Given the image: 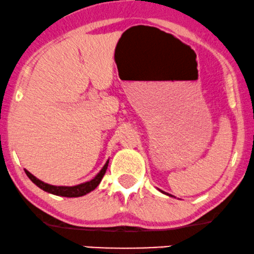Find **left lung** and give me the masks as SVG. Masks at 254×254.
Masks as SVG:
<instances>
[{"mask_svg": "<svg viewBox=\"0 0 254 254\" xmlns=\"http://www.w3.org/2000/svg\"><path fill=\"white\" fill-rule=\"evenodd\" d=\"M160 192H162V193H164V194H166V195H170V197H173V195H171V194H169V193H166V192H164V191H162V190H159Z\"/></svg>", "mask_w": 254, "mask_h": 254, "instance_id": "1", "label": "left lung"}]
</instances>
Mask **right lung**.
<instances>
[{
    "mask_svg": "<svg viewBox=\"0 0 254 254\" xmlns=\"http://www.w3.org/2000/svg\"><path fill=\"white\" fill-rule=\"evenodd\" d=\"M108 164H109V160H107V163H105L101 171H99L97 175H96L95 177L91 179V181L82 183V184H78L75 186H55V185L47 184V183L42 182L38 178L35 177L34 175H31L28 170H24V171H25V173H27L29 179H30L34 184H36L38 188L42 189L43 191H46V192H48V193H51V194L61 195V197L72 198V197H82V195H84L86 193H89V192L94 191L95 189L99 185L102 178L104 177L105 171H107V169H108Z\"/></svg>",
    "mask_w": 254,
    "mask_h": 254,
    "instance_id": "1",
    "label": "right lung"
}]
</instances>
